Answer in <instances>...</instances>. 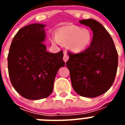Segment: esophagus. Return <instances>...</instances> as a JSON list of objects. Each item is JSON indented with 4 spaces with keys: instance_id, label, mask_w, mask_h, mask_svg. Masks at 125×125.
Returning a JSON list of instances; mask_svg holds the SVG:
<instances>
[{
    "instance_id": "esophagus-1",
    "label": "esophagus",
    "mask_w": 125,
    "mask_h": 125,
    "mask_svg": "<svg viewBox=\"0 0 125 125\" xmlns=\"http://www.w3.org/2000/svg\"><path fill=\"white\" fill-rule=\"evenodd\" d=\"M68 59H69V56L67 55V54H66V52H64V56H63V60L65 62H67V61L68 60Z\"/></svg>"
}]
</instances>
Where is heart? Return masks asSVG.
I'll list each match as a JSON object with an SVG mask.
<instances>
[{
	"label": "heart",
	"instance_id": "obj_1",
	"mask_svg": "<svg viewBox=\"0 0 125 125\" xmlns=\"http://www.w3.org/2000/svg\"><path fill=\"white\" fill-rule=\"evenodd\" d=\"M92 37L90 30L75 25H68L57 30L56 37H52L51 42L54 44L60 42L67 44L71 51L79 53L88 48L91 42Z\"/></svg>",
	"mask_w": 125,
	"mask_h": 125
}]
</instances>
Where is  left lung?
Masks as SVG:
<instances>
[{
    "instance_id": "obj_1",
    "label": "left lung",
    "mask_w": 125,
    "mask_h": 125,
    "mask_svg": "<svg viewBox=\"0 0 125 125\" xmlns=\"http://www.w3.org/2000/svg\"><path fill=\"white\" fill-rule=\"evenodd\" d=\"M93 33L90 46L78 54L68 52L66 66L72 86L81 96L94 98L111 88L117 72L118 56L112 37L96 20L79 21Z\"/></svg>"
}]
</instances>
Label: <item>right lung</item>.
<instances>
[{
  "instance_id": "1",
  "label": "right lung",
  "mask_w": 125,
  "mask_h": 125,
  "mask_svg": "<svg viewBox=\"0 0 125 125\" xmlns=\"http://www.w3.org/2000/svg\"><path fill=\"white\" fill-rule=\"evenodd\" d=\"M42 24L21 29L13 38L7 57L12 85L24 98L37 100L52 93L56 74L63 67V52L54 54L43 44L46 35Z\"/></svg>"
}]
</instances>
